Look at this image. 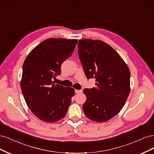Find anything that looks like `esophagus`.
Wrapping results in <instances>:
<instances>
[{
  "label": "esophagus",
  "instance_id": "obj_1",
  "mask_svg": "<svg viewBox=\"0 0 154 154\" xmlns=\"http://www.w3.org/2000/svg\"><path fill=\"white\" fill-rule=\"evenodd\" d=\"M81 90H75V93L76 94H78V93H81Z\"/></svg>",
  "mask_w": 154,
  "mask_h": 154
}]
</instances>
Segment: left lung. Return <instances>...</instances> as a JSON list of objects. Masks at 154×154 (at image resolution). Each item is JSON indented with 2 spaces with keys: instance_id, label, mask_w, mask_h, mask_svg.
I'll list each match as a JSON object with an SVG mask.
<instances>
[{
  "instance_id": "8db88e82",
  "label": "left lung",
  "mask_w": 154,
  "mask_h": 154,
  "mask_svg": "<svg viewBox=\"0 0 154 154\" xmlns=\"http://www.w3.org/2000/svg\"><path fill=\"white\" fill-rule=\"evenodd\" d=\"M78 53L88 79H96V88L84 89L82 109L96 122L109 120L120 112L129 95V68L117 52L100 40L80 39Z\"/></svg>"
}]
</instances>
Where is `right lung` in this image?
I'll list each match as a JSON object with an SVG mask.
<instances>
[{"mask_svg":"<svg viewBox=\"0 0 154 154\" xmlns=\"http://www.w3.org/2000/svg\"><path fill=\"white\" fill-rule=\"evenodd\" d=\"M77 39L48 38L34 48L23 65L21 90L28 107L41 120L55 122L65 116L75 90L54 84L62 63L72 54Z\"/></svg>","mask_w":154,"mask_h":154,"instance_id":"add662e5","label":"right lung"}]
</instances>
